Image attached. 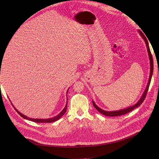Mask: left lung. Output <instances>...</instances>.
I'll use <instances>...</instances> for the list:
<instances>
[{
  "label": "left lung",
  "instance_id": "obj_1",
  "mask_svg": "<svg viewBox=\"0 0 159 159\" xmlns=\"http://www.w3.org/2000/svg\"><path fill=\"white\" fill-rule=\"evenodd\" d=\"M139 34L141 36V37L143 38V40H145V44H146V46H147V52H148V54L149 60H150V66H151L150 67V68H151V70L150 71H151V72H150V76H149L148 81V84H147V88H146L145 91H144V93H143L141 98H140V99L138 101V102L136 104H134V105H133V106H130V107H129L127 108L120 109V110H118V111H107L103 110V109H102L101 108H99L98 106V105L95 103V102H93V101H92L94 107L96 109H97L98 111H99L101 113L105 115V116L116 117V116H119V115H122L126 114V113H129L130 111H133V109H136L138 107L140 106V105L142 104V103L144 102V100H145V99L146 98L148 88H149V85H150V84H151V78H152V72H153V60H152V54H151V51H150V48H149L148 43V41L147 40L146 37L145 36V35H144L141 31H139Z\"/></svg>",
  "mask_w": 159,
  "mask_h": 159
}]
</instances>
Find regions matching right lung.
<instances>
[{"instance_id": "obj_1", "label": "right lung", "mask_w": 159, "mask_h": 159, "mask_svg": "<svg viewBox=\"0 0 159 159\" xmlns=\"http://www.w3.org/2000/svg\"><path fill=\"white\" fill-rule=\"evenodd\" d=\"M1 62V61H0ZM1 75V74H0ZM68 91H67V93H68ZM67 105H68V98H67V103L65 107L64 108V109L61 111L57 115H56V116L54 117H52V118H48V119H34V118H30L28 117L27 116H26V115H23L22 113H21L20 112H19L14 107V109H15L16 111V112L20 115V116L22 117H23L24 119H27V120H29V121H33V122H36V123H52V122H54V121H57V120L60 119L63 115H64V113L66 112V110H67ZM12 106L14 107V105H12Z\"/></svg>"}]
</instances>
